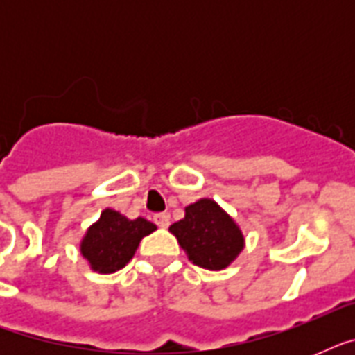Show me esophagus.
Instances as JSON below:
<instances>
[{
	"label": "esophagus",
	"mask_w": 355,
	"mask_h": 355,
	"mask_svg": "<svg viewBox=\"0 0 355 355\" xmlns=\"http://www.w3.org/2000/svg\"><path fill=\"white\" fill-rule=\"evenodd\" d=\"M155 223L160 228H167L169 227V216H167V214H156Z\"/></svg>",
	"instance_id": "esophagus-1"
}]
</instances>
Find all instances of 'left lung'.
I'll return each mask as SVG.
<instances>
[{
  "label": "left lung",
  "instance_id": "1",
  "mask_svg": "<svg viewBox=\"0 0 355 355\" xmlns=\"http://www.w3.org/2000/svg\"><path fill=\"white\" fill-rule=\"evenodd\" d=\"M184 217L169 232L188 254L191 263L208 270H223L245 248L241 228L214 199H199L184 208Z\"/></svg>",
  "mask_w": 355,
  "mask_h": 355
}]
</instances>
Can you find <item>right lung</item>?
I'll list each match as a JSON object with an SVG mask.
<instances>
[{
    "mask_svg": "<svg viewBox=\"0 0 355 355\" xmlns=\"http://www.w3.org/2000/svg\"><path fill=\"white\" fill-rule=\"evenodd\" d=\"M155 230L156 225L144 217L128 219L112 208H105L85 232L79 250L92 270L112 275L132 259L139 241Z\"/></svg>",
    "mask_w": 355,
    "mask_h": 355,
    "instance_id": "1",
    "label": "right lung"
}]
</instances>
